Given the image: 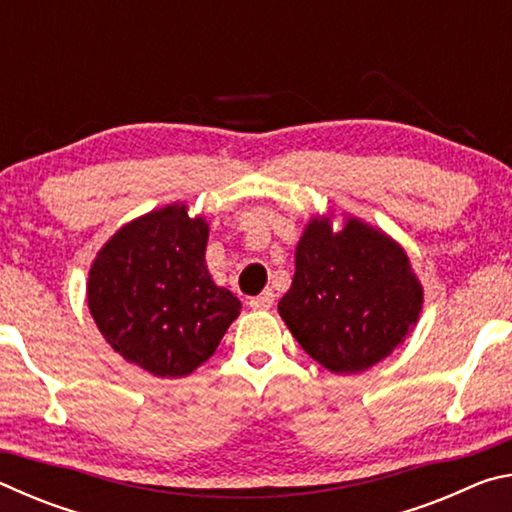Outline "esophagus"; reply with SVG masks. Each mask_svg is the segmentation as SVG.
<instances>
[{"mask_svg":"<svg viewBox=\"0 0 512 512\" xmlns=\"http://www.w3.org/2000/svg\"><path fill=\"white\" fill-rule=\"evenodd\" d=\"M248 305H250V309H257V311L271 309V307L275 305V293H273V289H266L264 293H259L257 298H250Z\"/></svg>","mask_w":512,"mask_h":512,"instance_id":"obj_1","label":"esophagus"}]
</instances>
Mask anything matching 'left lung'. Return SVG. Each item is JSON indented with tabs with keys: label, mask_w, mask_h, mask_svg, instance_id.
Returning a JSON list of instances; mask_svg holds the SVG:
<instances>
[{
	"label": "left lung",
	"mask_w": 512,
	"mask_h": 512,
	"mask_svg": "<svg viewBox=\"0 0 512 512\" xmlns=\"http://www.w3.org/2000/svg\"><path fill=\"white\" fill-rule=\"evenodd\" d=\"M422 284L404 248L386 232L348 216L307 223L296 275L277 311L311 359L352 375L386 359L420 318Z\"/></svg>",
	"instance_id": "8db88e82"
}]
</instances>
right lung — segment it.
Segmentation results:
<instances>
[{
    "instance_id": "1",
    "label": "right lung",
    "mask_w": 512,
    "mask_h": 512,
    "mask_svg": "<svg viewBox=\"0 0 512 512\" xmlns=\"http://www.w3.org/2000/svg\"><path fill=\"white\" fill-rule=\"evenodd\" d=\"M210 225L173 203L119 228L88 277V307L103 339L162 379L194 372L219 348L241 302L205 266Z\"/></svg>"
}]
</instances>
